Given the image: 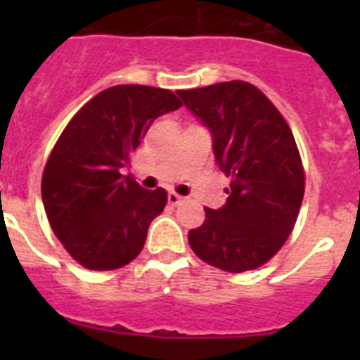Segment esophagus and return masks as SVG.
I'll return each mask as SVG.
<instances>
[{
	"instance_id": "esophagus-1",
	"label": "esophagus",
	"mask_w": 360,
	"mask_h": 360,
	"mask_svg": "<svg viewBox=\"0 0 360 360\" xmlns=\"http://www.w3.org/2000/svg\"><path fill=\"white\" fill-rule=\"evenodd\" d=\"M167 202L171 203V205H180V203L184 202V196H180V195H176V193H169V196H167Z\"/></svg>"
}]
</instances>
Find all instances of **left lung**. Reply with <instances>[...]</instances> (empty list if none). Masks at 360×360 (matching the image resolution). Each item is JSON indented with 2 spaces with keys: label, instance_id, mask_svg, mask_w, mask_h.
Here are the masks:
<instances>
[{
  "label": "left lung",
  "instance_id": "obj_1",
  "mask_svg": "<svg viewBox=\"0 0 360 360\" xmlns=\"http://www.w3.org/2000/svg\"><path fill=\"white\" fill-rule=\"evenodd\" d=\"M211 131L216 164L231 189L189 231L196 256L225 272L254 270L276 256L297 219L304 171L287 120L256 86L229 81L176 91Z\"/></svg>",
  "mask_w": 360,
  "mask_h": 360
}]
</instances>
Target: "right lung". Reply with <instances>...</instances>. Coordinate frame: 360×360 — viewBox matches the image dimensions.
Returning a JSON list of instances; mask_svg holds the SVG:
<instances>
[{
	"instance_id": "add662e5",
	"label": "right lung",
	"mask_w": 360,
	"mask_h": 360,
	"mask_svg": "<svg viewBox=\"0 0 360 360\" xmlns=\"http://www.w3.org/2000/svg\"><path fill=\"white\" fill-rule=\"evenodd\" d=\"M180 106L169 90L113 86L88 101L53 146L41 182L44 211L53 234L86 269L115 270L141 254L167 193L120 173L153 120Z\"/></svg>"
}]
</instances>
